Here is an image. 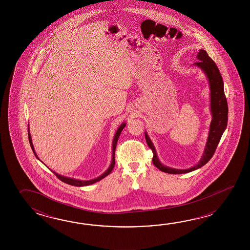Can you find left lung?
Here are the masks:
<instances>
[{
	"instance_id": "obj_1",
	"label": "left lung",
	"mask_w": 250,
	"mask_h": 250,
	"mask_svg": "<svg viewBox=\"0 0 250 250\" xmlns=\"http://www.w3.org/2000/svg\"><path fill=\"white\" fill-rule=\"evenodd\" d=\"M197 58L199 62L193 63V66L202 69L203 72L208 78L209 87H210V111L212 113V121L210 123L208 140L203 152L202 157L197 165L192 166L188 169H174L165 166L160 162L157 153L154 148V144L151 141L147 133L145 131L146 140L148 145L149 148L153 151V164L160 170L170 173V174H181L188 173L193 170H197L208 164L214 154L220 139L223 136L224 130L227 127L228 123V104L224 94V86L222 75L220 73L218 67L212 59L209 57L205 50H200L197 53Z\"/></svg>"
}]
</instances>
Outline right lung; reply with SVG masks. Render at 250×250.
<instances>
[{"instance_id": "add662e5", "label": "right lung", "mask_w": 250, "mask_h": 250, "mask_svg": "<svg viewBox=\"0 0 250 250\" xmlns=\"http://www.w3.org/2000/svg\"><path fill=\"white\" fill-rule=\"evenodd\" d=\"M125 126H126V123H123L120 125V127H118L117 131L115 133L114 138H113V140H112V162H111V165L109 166V168H108V169H107V170H105L102 175L99 176V177H97L96 179L89 180V181H81V180H76V179L69 178V177H66V176L60 175V174L56 173V172H55V171H53V170H52V171H53V173L56 175V177L58 178L59 180H61V181L64 182V183L69 184V185H71V186H88V185H91V184H93V183H96L97 181H101L102 179H104V178H105L107 175H109V174L111 173V171H112V169L114 168V165H115V154H114V153H115V149H116V145H117L118 139H119V137H120V135H121V132H122V130H123ZM28 139H29V144H30V146H31L33 153L35 154V156H36V157L40 161L39 157L38 156V154H37L36 151H35L34 146H33L32 138H31V135H30V131H29V124H28Z\"/></svg>"}]
</instances>
